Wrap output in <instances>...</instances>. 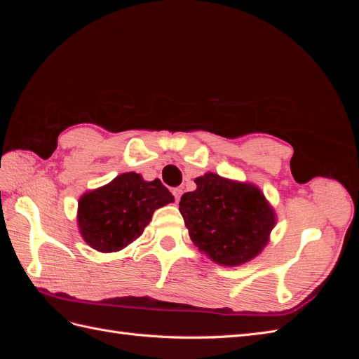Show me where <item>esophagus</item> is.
Returning <instances> with one entry per match:
<instances>
[{"mask_svg": "<svg viewBox=\"0 0 359 359\" xmlns=\"http://www.w3.org/2000/svg\"><path fill=\"white\" fill-rule=\"evenodd\" d=\"M172 194H173V196H175V201L180 202V198H181V194H182V189H180V187L173 189V190H172Z\"/></svg>", "mask_w": 359, "mask_h": 359, "instance_id": "34e87169", "label": "esophagus"}]
</instances>
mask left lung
Masks as SVG:
<instances>
[{
  "mask_svg": "<svg viewBox=\"0 0 359 359\" xmlns=\"http://www.w3.org/2000/svg\"><path fill=\"white\" fill-rule=\"evenodd\" d=\"M184 193L180 212L189 235L215 264L238 266L256 257L269 240L276 212L253 184L208 172Z\"/></svg>",
  "mask_w": 359,
  "mask_h": 359,
  "instance_id": "left-lung-1",
  "label": "left lung"
}]
</instances>
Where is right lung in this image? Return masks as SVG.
Instances as JSON below:
<instances>
[{
    "label": "right lung",
    "mask_w": 359,
    "mask_h": 359,
    "mask_svg": "<svg viewBox=\"0 0 359 359\" xmlns=\"http://www.w3.org/2000/svg\"><path fill=\"white\" fill-rule=\"evenodd\" d=\"M170 202L173 196L160 180L145 181L136 172L121 173L81 196V235L97 252H118L142 235L154 211Z\"/></svg>",
    "instance_id": "obj_1"
}]
</instances>
